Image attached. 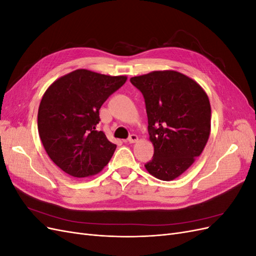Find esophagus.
<instances>
[{
  "label": "esophagus",
  "mask_w": 256,
  "mask_h": 256,
  "mask_svg": "<svg viewBox=\"0 0 256 256\" xmlns=\"http://www.w3.org/2000/svg\"><path fill=\"white\" fill-rule=\"evenodd\" d=\"M138 138L136 134H131L128 138V142L129 143H136V142H138Z\"/></svg>",
  "instance_id": "obj_1"
}]
</instances>
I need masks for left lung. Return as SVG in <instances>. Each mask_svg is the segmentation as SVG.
I'll use <instances>...</instances> for the list:
<instances>
[{
    "instance_id": "obj_1",
    "label": "left lung",
    "mask_w": 256,
    "mask_h": 256,
    "mask_svg": "<svg viewBox=\"0 0 256 256\" xmlns=\"http://www.w3.org/2000/svg\"><path fill=\"white\" fill-rule=\"evenodd\" d=\"M130 82L145 99L154 157L145 168L160 180H173L193 164L210 134L212 108L206 92L188 76L157 70Z\"/></svg>"
}]
</instances>
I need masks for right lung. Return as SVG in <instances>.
I'll return each mask as SVG.
<instances>
[{
  "label": "right lung",
  "mask_w": 256,
  "mask_h": 256,
  "mask_svg": "<svg viewBox=\"0 0 256 256\" xmlns=\"http://www.w3.org/2000/svg\"><path fill=\"white\" fill-rule=\"evenodd\" d=\"M127 81L126 76H106L76 69L54 81L44 92L37 126L50 159L76 178L98 174L116 145L97 130L99 110Z\"/></svg>",
  "instance_id": "obj_1"
}]
</instances>
